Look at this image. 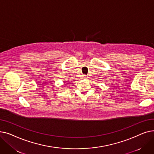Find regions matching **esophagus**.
Returning a JSON list of instances; mask_svg holds the SVG:
<instances>
[{
    "mask_svg": "<svg viewBox=\"0 0 154 154\" xmlns=\"http://www.w3.org/2000/svg\"><path fill=\"white\" fill-rule=\"evenodd\" d=\"M83 79H86L87 78V76H86V75H83Z\"/></svg>",
    "mask_w": 154,
    "mask_h": 154,
    "instance_id": "34e87169",
    "label": "esophagus"
}]
</instances>
